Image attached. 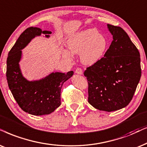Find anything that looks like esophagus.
I'll return each mask as SVG.
<instances>
[{"label": "esophagus", "instance_id": "34e87169", "mask_svg": "<svg viewBox=\"0 0 147 147\" xmlns=\"http://www.w3.org/2000/svg\"><path fill=\"white\" fill-rule=\"evenodd\" d=\"M76 74H80V75H81V74H83V71H82V69H81L80 67H78V68H76Z\"/></svg>", "mask_w": 147, "mask_h": 147}]
</instances>
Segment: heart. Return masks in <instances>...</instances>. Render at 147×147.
<instances>
[{
    "label": "heart",
    "mask_w": 147,
    "mask_h": 147,
    "mask_svg": "<svg viewBox=\"0 0 147 147\" xmlns=\"http://www.w3.org/2000/svg\"><path fill=\"white\" fill-rule=\"evenodd\" d=\"M107 42L103 36L94 29L82 31L74 36L68 42V49L73 54H81L82 63L87 65L94 64L103 56ZM65 58L70 59L71 55L67 51L63 52Z\"/></svg>",
    "instance_id": "b5f03b06"
}]
</instances>
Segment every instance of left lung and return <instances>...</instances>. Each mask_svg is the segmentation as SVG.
<instances>
[{"label": "left lung", "instance_id": "left-lung-1", "mask_svg": "<svg viewBox=\"0 0 147 147\" xmlns=\"http://www.w3.org/2000/svg\"><path fill=\"white\" fill-rule=\"evenodd\" d=\"M113 35L109 48L98 61L84 72L88 81V102L100 111L126 107L141 77L140 53L122 28L107 24Z\"/></svg>", "mask_w": 147, "mask_h": 147}]
</instances>
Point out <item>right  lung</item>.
<instances>
[{
	"instance_id": "1",
	"label": "right lung",
	"mask_w": 147,
	"mask_h": 147,
	"mask_svg": "<svg viewBox=\"0 0 147 147\" xmlns=\"http://www.w3.org/2000/svg\"><path fill=\"white\" fill-rule=\"evenodd\" d=\"M41 34H50L51 32L36 27L27 28L9 51L7 59L6 76L9 89L23 111L34 115L50 114L61 105L62 86L74 74L73 71L67 74L55 72L45 79L34 82L28 81L23 77L19 67L21 50L32 38Z\"/></svg>"
}]
</instances>
